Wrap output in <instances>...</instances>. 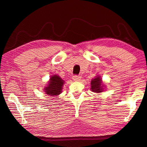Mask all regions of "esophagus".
I'll return each mask as SVG.
<instances>
[{
	"mask_svg": "<svg viewBox=\"0 0 147 147\" xmlns=\"http://www.w3.org/2000/svg\"><path fill=\"white\" fill-rule=\"evenodd\" d=\"M81 79V76H78V75H75L73 77V80L74 82H78L80 81Z\"/></svg>",
	"mask_w": 147,
	"mask_h": 147,
	"instance_id": "1",
	"label": "esophagus"
}]
</instances>
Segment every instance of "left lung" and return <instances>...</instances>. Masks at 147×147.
<instances>
[{
  "mask_svg": "<svg viewBox=\"0 0 147 147\" xmlns=\"http://www.w3.org/2000/svg\"><path fill=\"white\" fill-rule=\"evenodd\" d=\"M105 85L103 83L102 78L99 75L95 76L90 82V90L94 93H101L105 90Z\"/></svg>",
  "mask_w": 147,
  "mask_h": 147,
  "instance_id": "obj_1",
  "label": "left lung"
}]
</instances>
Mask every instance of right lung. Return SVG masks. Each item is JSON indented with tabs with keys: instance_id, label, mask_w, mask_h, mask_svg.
Here are the masks:
<instances>
[{
	"instance_id": "obj_1",
	"label": "right lung",
	"mask_w": 147,
	"mask_h": 147,
	"mask_svg": "<svg viewBox=\"0 0 147 147\" xmlns=\"http://www.w3.org/2000/svg\"><path fill=\"white\" fill-rule=\"evenodd\" d=\"M47 86L44 88V92L50 96H57L62 92L65 81L58 74H53L50 77Z\"/></svg>"
}]
</instances>
